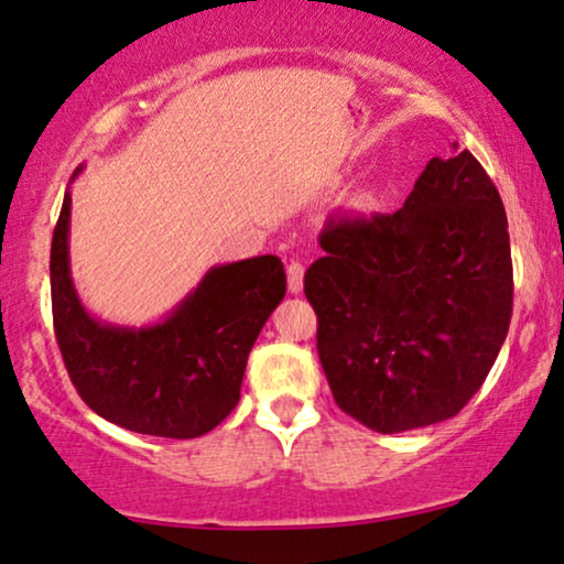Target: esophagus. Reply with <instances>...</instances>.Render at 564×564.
Here are the masks:
<instances>
[{
	"mask_svg": "<svg viewBox=\"0 0 564 564\" xmlns=\"http://www.w3.org/2000/svg\"><path fill=\"white\" fill-rule=\"evenodd\" d=\"M286 281H289L291 294H300L304 286V264L300 260H291L286 264Z\"/></svg>",
	"mask_w": 564,
	"mask_h": 564,
	"instance_id": "esophagus-1",
	"label": "esophagus"
}]
</instances>
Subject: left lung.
<instances>
[{"label":"left lung","mask_w":564,"mask_h":564,"mask_svg":"<svg viewBox=\"0 0 564 564\" xmlns=\"http://www.w3.org/2000/svg\"><path fill=\"white\" fill-rule=\"evenodd\" d=\"M304 273L317 355L347 415L402 433L457 415L512 317L501 196L467 149L433 158L393 215L330 217Z\"/></svg>","instance_id":"8db88e82"}]
</instances>
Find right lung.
Returning <instances> with one entry per match:
<instances>
[{
  "instance_id": "1",
  "label": "right lung",
  "mask_w": 564,
  "mask_h": 564,
  "mask_svg": "<svg viewBox=\"0 0 564 564\" xmlns=\"http://www.w3.org/2000/svg\"><path fill=\"white\" fill-rule=\"evenodd\" d=\"M67 228L70 194L54 226L50 275L54 336L80 399L110 423L147 436L196 438L213 431L239 404L249 351L286 294L283 262L264 254L220 264L162 323L120 328L99 323L80 304Z\"/></svg>"
}]
</instances>
